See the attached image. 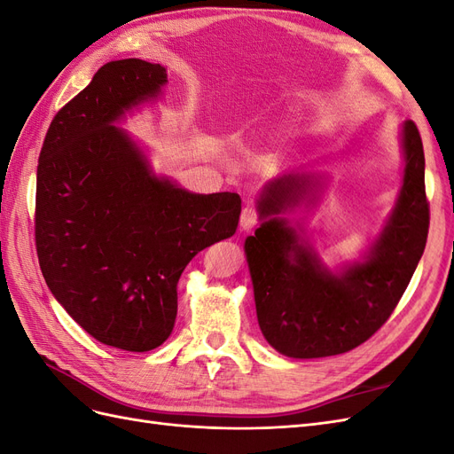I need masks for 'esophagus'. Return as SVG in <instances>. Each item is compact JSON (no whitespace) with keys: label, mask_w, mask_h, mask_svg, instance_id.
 <instances>
[{"label":"esophagus","mask_w":454,"mask_h":454,"mask_svg":"<svg viewBox=\"0 0 454 454\" xmlns=\"http://www.w3.org/2000/svg\"><path fill=\"white\" fill-rule=\"evenodd\" d=\"M259 223V212L254 206H246L240 214V227L242 231H252Z\"/></svg>","instance_id":"esophagus-1"}]
</instances>
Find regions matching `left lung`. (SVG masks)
Masks as SVG:
<instances>
[{
    "instance_id": "8db88e82",
    "label": "left lung",
    "mask_w": 454,
    "mask_h": 454,
    "mask_svg": "<svg viewBox=\"0 0 454 454\" xmlns=\"http://www.w3.org/2000/svg\"><path fill=\"white\" fill-rule=\"evenodd\" d=\"M405 168L395 208L360 263L329 270L286 219L272 217L314 195V174H286L261 191L263 223L246 239L261 333L290 358H325L360 347L390 318L426 248L430 204L424 149L413 121L402 132Z\"/></svg>"
}]
</instances>
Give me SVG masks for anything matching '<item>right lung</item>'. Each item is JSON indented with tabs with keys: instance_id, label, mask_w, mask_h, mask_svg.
<instances>
[{
	"instance_id": "add662e5",
	"label": "right lung",
	"mask_w": 454,
	"mask_h": 454,
	"mask_svg": "<svg viewBox=\"0 0 454 454\" xmlns=\"http://www.w3.org/2000/svg\"><path fill=\"white\" fill-rule=\"evenodd\" d=\"M167 83L160 64H104L54 115L37 164L35 250L52 295L96 340L160 347L177 280L200 250L237 232V193L195 195L151 172L119 121Z\"/></svg>"
}]
</instances>
